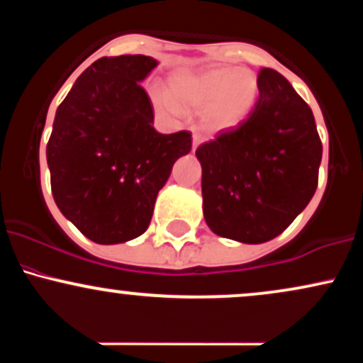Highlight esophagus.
I'll list each match as a JSON object with an SVG mask.
<instances>
[{"mask_svg": "<svg viewBox=\"0 0 363 363\" xmlns=\"http://www.w3.org/2000/svg\"><path fill=\"white\" fill-rule=\"evenodd\" d=\"M201 141H203L201 135H198V133H194V135H193V152H194L196 148L199 147V145H201Z\"/></svg>", "mask_w": 363, "mask_h": 363, "instance_id": "1", "label": "esophagus"}]
</instances>
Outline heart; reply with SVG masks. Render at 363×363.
<instances>
[{"label": "heart", "instance_id": "obj_1", "mask_svg": "<svg viewBox=\"0 0 363 363\" xmlns=\"http://www.w3.org/2000/svg\"><path fill=\"white\" fill-rule=\"evenodd\" d=\"M257 91V78L249 69L215 68L201 73L182 69L170 78V91L153 86L150 99L158 111L174 116L181 114L182 106L205 111L208 126L225 131L249 118Z\"/></svg>", "mask_w": 363, "mask_h": 363}]
</instances>
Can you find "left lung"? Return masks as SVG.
Wrapping results in <instances>:
<instances>
[{
    "label": "left lung",
    "mask_w": 363,
    "mask_h": 363,
    "mask_svg": "<svg viewBox=\"0 0 363 363\" xmlns=\"http://www.w3.org/2000/svg\"><path fill=\"white\" fill-rule=\"evenodd\" d=\"M257 85L247 121L196 150L206 225L242 244L268 242L302 213L323 158L314 114L290 82L262 68Z\"/></svg>",
    "instance_id": "1"
}]
</instances>
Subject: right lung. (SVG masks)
Instances as JSON below:
<instances>
[{"instance_id":"add662e5","label":"right lung","mask_w":363,"mask_h":363,"mask_svg":"<svg viewBox=\"0 0 363 363\" xmlns=\"http://www.w3.org/2000/svg\"><path fill=\"white\" fill-rule=\"evenodd\" d=\"M158 61L141 54L101 57L77 78L57 107L48 165L54 201L83 235L123 244L148 228L158 191L191 133L162 135L140 85Z\"/></svg>"}]
</instances>
